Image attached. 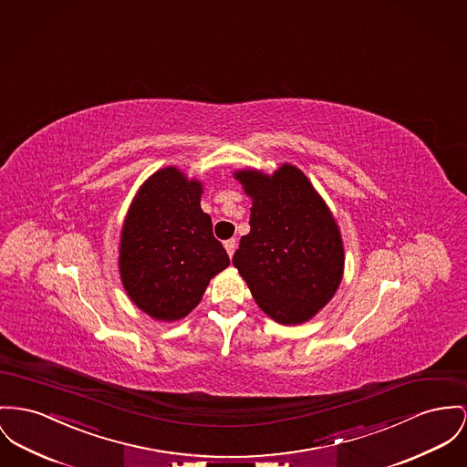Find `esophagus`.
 <instances>
[{
	"instance_id": "esophagus-1",
	"label": "esophagus",
	"mask_w": 467,
	"mask_h": 467,
	"mask_svg": "<svg viewBox=\"0 0 467 467\" xmlns=\"http://www.w3.org/2000/svg\"><path fill=\"white\" fill-rule=\"evenodd\" d=\"M237 248V241L235 239H228V241H224V249H226V253H228V256H234V251Z\"/></svg>"
}]
</instances>
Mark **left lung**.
<instances>
[{"label": "left lung", "mask_w": 467, "mask_h": 467, "mask_svg": "<svg viewBox=\"0 0 467 467\" xmlns=\"http://www.w3.org/2000/svg\"><path fill=\"white\" fill-rule=\"evenodd\" d=\"M235 179L253 200L248 235L232 262L258 306L281 324H301L324 308L343 273L338 226L301 170L273 175L244 170Z\"/></svg>", "instance_id": "1"}]
</instances>
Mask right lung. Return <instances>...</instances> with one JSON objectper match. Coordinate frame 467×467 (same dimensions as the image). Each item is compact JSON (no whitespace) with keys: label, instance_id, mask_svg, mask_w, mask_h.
Returning a JSON list of instances; mask_svg holds the SVG:
<instances>
[{"label":"right lung","instance_id":"right-lung-1","mask_svg":"<svg viewBox=\"0 0 467 467\" xmlns=\"http://www.w3.org/2000/svg\"><path fill=\"white\" fill-rule=\"evenodd\" d=\"M200 194V182L164 168L140 189L125 219L122 283L136 306L156 320L186 317L230 264Z\"/></svg>","mask_w":467,"mask_h":467}]
</instances>
